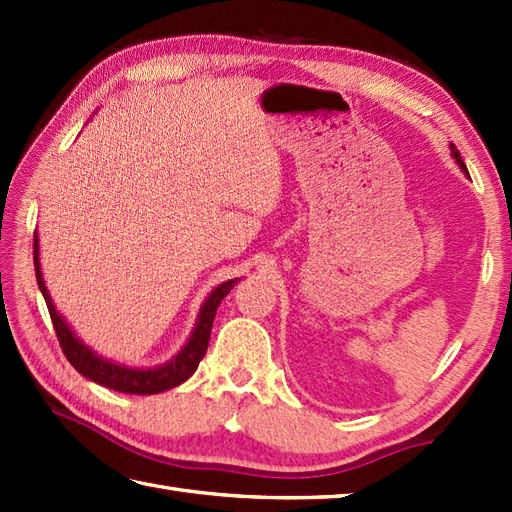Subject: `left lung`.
<instances>
[{
  "instance_id": "left-lung-1",
  "label": "left lung",
  "mask_w": 512,
  "mask_h": 512,
  "mask_svg": "<svg viewBox=\"0 0 512 512\" xmlns=\"http://www.w3.org/2000/svg\"><path fill=\"white\" fill-rule=\"evenodd\" d=\"M451 154H453V158H455V162H458V165H460V169L466 173V165H464V162H462V156H460V151L458 149H455V145H451ZM466 176H469V173H466Z\"/></svg>"
}]
</instances>
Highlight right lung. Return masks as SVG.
<instances>
[{"label":"right lung","instance_id":"add662e5","mask_svg":"<svg viewBox=\"0 0 512 512\" xmlns=\"http://www.w3.org/2000/svg\"><path fill=\"white\" fill-rule=\"evenodd\" d=\"M35 273H37V284L43 299H46V306L50 312V319L54 325V332H57V339L61 350L68 358L70 365L79 372L81 376L94 380L107 389L114 391H123V394H138V396H149V394H160V391H167L171 387H178L184 383L195 369H198L202 356L206 354V347H209L211 339V328H213V319L217 306H220L222 299L233 290L239 279H228L224 284L217 286L206 301L202 303L198 321H195V328L189 336V341L184 343L182 350L171 358V361L162 363L158 367H127L121 363L107 361V358L99 356L92 352L88 345L79 341V336H74L70 330V325L63 321L61 314L54 308V303L48 295V288L43 284V275H41V264H39V237L35 231Z\"/></svg>","mask_w":512,"mask_h":512}]
</instances>
